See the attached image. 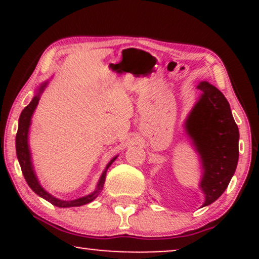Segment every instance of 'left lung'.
I'll list each match as a JSON object with an SVG mask.
<instances>
[{"mask_svg": "<svg viewBox=\"0 0 259 259\" xmlns=\"http://www.w3.org/2000/svg\"><path fill=\"white\" fill-rule=\"evenodd\" d=\"M200 101L186 120V132L194 140L203 165L201 189L203 206L213 203L225 191L239 160V127L230 106L215 86L202 81Z\"/></svg>", "mask_w": 259, "mask_h": 259, "instance_id": "obj_1", "label": "left lung"}]
</instances>
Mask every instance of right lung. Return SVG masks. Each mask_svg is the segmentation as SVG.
I'll use <instances>...</instances> for the list:
<instances>
[{"mask_svg":"<svg viewBox=\"0 0 259 259\" xmlns=\"http://www.w3.org/2000/svg\"><path fill=\"white\" fill-rule=\"evenodd\" d=\"M45 86H46V82L41 86L40 90H38L36 96L32 99V101L29 103L28 106L23 109L22 114L19 117V126H18V133H17V138H16V148H17V157L18 160H19L20 168H22L23 175H24L26 183L28 185L30 186V189L35 194H37L38 196L45 198L46 201H49L50 203H52L53 206H57L61 208H65V207H78V206H82V204L89 203V202L94 201L95 198L97 197L101 194L103 189V184H105V179H106V170L108 169L109 165L112 164V162H114L115 158H113L109 164L107 165L106 170L103 171L102 177L99 181V185H97L96 191L92 192L91 195L85 196V197L78 198V200H73V201H62L58 200V198H55L53 196L50 194H47L46 191L41 187L40 184L35 177L34 169H32L31 165V159H30V151H29V146H28V132H29V125H30V119L31 115L34 113L35 108H36L38 100H40V94L44 91Z\"/></svg>","mask_w":259,"mask_h":259,"instance_id":"add662e5","label":"right lung"}]
</instances>
